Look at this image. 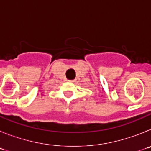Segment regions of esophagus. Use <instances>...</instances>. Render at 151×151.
Here are the masks:
<instances>
[{
  "label": "esophagus",
  "mask_w": 151,
  "mask_h": 151,
  "mask_svg": "<svg viewBox=\"0 0 151 151\" xmlns=\"http://www.w3.org/2000/svg\"><path fill=\"white\" fill-rule=\"evenodd\" d=\"M68 82H74L75 80H68Z\"/></svg>",
  "instance_id": "1"
}]
</instances>
